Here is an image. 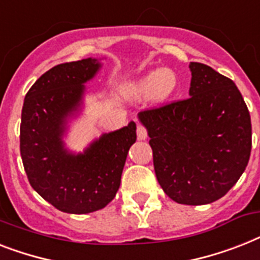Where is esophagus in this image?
<instances>
[{
	"label": "esophagus",
	"mask_w": 260,
	"mask_h": 260,
	"mask_svg": "<svg viewBox=\"0 0 260 260\" xmlns=\"http://www.w3.org/2000/svg\"><path fill=\"white\" fill-rule=\"evenodd\" d=\"M148 137V132L144 125H137V139L139 140H145Z\"/></svg>",
	"instance_id": "1"
}]
</instances>
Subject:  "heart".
<instances>
[{
  "label": "heart",
  "mask_w": 260,
  "mask_h": 260,
  "mask_svg": "<svg viewBox=\"0 0 260 260\" xmlns=\"http://www.w3.org/2000/svg\"><path fill=\"white\" fill-rule=\"evenodd\" d=\"M178 88V77L171 69H159L143 77L132 86V92L139 97L155 96L166 99Z\"/></svg>",
  "instance_id": "1"
}]
</instances>
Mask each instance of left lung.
<instances>
[{
    "instance_id": "obj_1",
    "label": "left lung",
    "mask_w": 260,
    "mask_h": 260,
    "mask_svg": "<svg viewBox=\"0 0 260 260\" xmlns=\"http://www.w3.org/2000/svg\"><path fill=\"white\" fill-rule=\"evenodd\" d=\"M189 97L147 108L153 167L176 203L200 206L220 199L246 170L251 117L234 81L206 64L191 62Z\"/></svg>"
}]
</instances>
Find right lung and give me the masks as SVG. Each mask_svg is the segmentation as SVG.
<instances>
[{
    "label": "right lung",
    "mask_w": 260,
    "mask_h": 260,
    "mask_svg": "<svg viewBox=\"0 0 260 260\" xmlns=\"http://www.w3.org/2000/svg\"><path fill=\"white\" fill-rule=\"evenodd\" d=\"M100 68L94 58L72 61L45 72L25 96L20 151L27 180L57 210L88 214L104 208L120 187L136 124L105 134L82 155L62 147L67 116L80 105L84 82Z\"/></svg>",
    "instance_id": "1"
}]
</instances>
